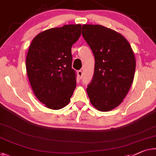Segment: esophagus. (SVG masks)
<instances>
[{
	"mask_svg": "<svg viewBox=\"0 0 156 156\" xmlns=\"http://www.w3.org/2000/svg\"><path fill=\"white\" fill-rule=\"evenodd\" d=\"M77 74H78V76H80V79H82V76H83V73H82V70H78V71H77Z\"/></svg>",
	"mask_w": 156,
	"mask_h": 156,
	"instance_id": "esophagus-1",
	"label": "esophagus"
}]
</instances>
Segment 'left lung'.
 <instances>
[{"mask_svg": "<svg viewBox=\"0 0 156 156\" xmlns=\"http://www.w3.org/2000/svg\"><path fill=\"white\" fill-rule=\"evenodd\" d=\"M82 29L95 58L88 96L97 110L109 111L122 102L133 83L136 68L134 53L125 38L111 29L83 24Z\"/></svg>", "mask_w": 156, "mask_h": 156, "instance_id": "obj_1", "label": "left lung"}]
</instances>
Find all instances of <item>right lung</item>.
I'll use <instances>...</instances> for the list:
<instances>
[{"label":"right lung","instance_id":"right-lung-1","mask_svg":"<svg viewBox=\"0 0 156 156\" xmlns=\"http://www.w3.org/2000/svg\"><path fill=\"white\" fill-rule=\"evenodd\" d=\"M81 24H67L42 31L32 40L26 69L35 96L53 110L64 108L76 88L71 48L81 35Z\"/></svg>","mask_w":156,"mask_h":156}]
</instances>
